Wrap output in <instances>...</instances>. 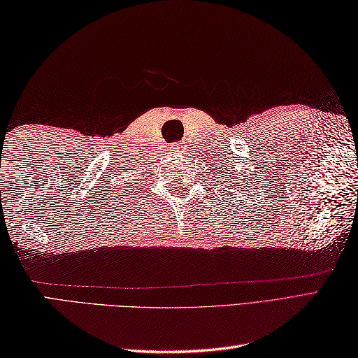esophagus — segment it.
Listing matches in <instances>:
<instances>
[{
  "instance_id": "1",
  "label": "esophagus",
  "mask_w": 358,
  "mask_h": 358,
  "mask_svg": "<svg viewBox=\"0 0 358 358\" xmlns=\"http://www.w3.org/2000/svg\"><path fill=\"white\" fill-rule=\"evenodd\" d=\"M171 154H172V155H175V157L183 154V144H177V143H173V144H172V148H171Z\"/></svg>"
}]
</instances>
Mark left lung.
<instances>
[{"label":"left lung","instance_id":"1","mask_svg":"<svg viewBox=\"0 0 358 358\" xmlns=\"http://www.w3.org/2000/svg\"><path fill=\"white\" fill-rule=\"evenodd\" d=\"M237 181H238V180H237Z\"/></svg>","mask_w":358,"mask_h":358}]
</instances>
